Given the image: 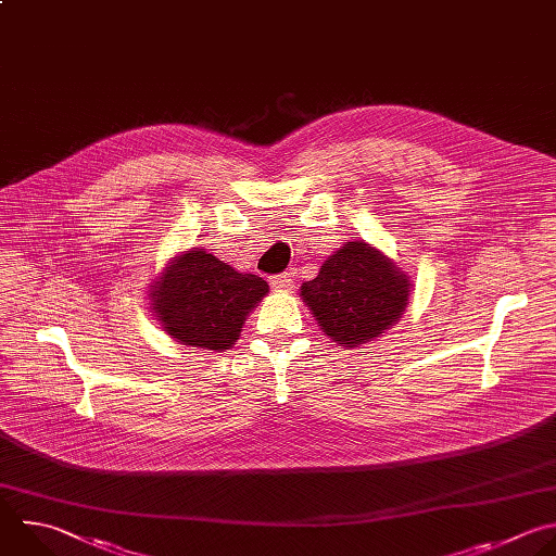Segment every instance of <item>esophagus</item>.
Listing matches in <instances>:
<instances>
[{
  "instance_id": "obj_1",
  "label": "esophagus",
  "mask_w": 556,
  "mask_h": 556,
  "mask_svg": "<svg viewBox=\"0 0 556 556\" xmlns=\"http://www.w3.org/2000/svg\"><path fill=\"white\" fill-rule=\"evenodd\" d=\"M270 286L275 290H292L294 288V273H279V275H273L270 277Z\"/></svg>"
}]
</instances>
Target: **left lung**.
Returning <instances> with one entry per match:
<instances>
[{"mask_svg":"<svg viewBox=\"0 0 556 556\" xmlns=\"http://www.w3.org/2000/svg\"><path fill=\"white\" fill-rule=\"evenodd\" d=\"M410 283L395 264L364 242H346L320 266L301 296L338 346L382 336L408 305Z\"/></svg>","mask_w":556,"mask_h":556,"instance_id":"8db88e82","label":"left lung"}]
</instances>
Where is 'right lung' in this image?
I'll list each match as a JSON object with an SVG mask.
<instances>
[{
    "instance_id": "right-lung-1",
    "label": "right lung",
    "mask_w": 556,
    "mask_h": 556,
    "mask_svg": "<svg viewBox=\"0 0 556 556\" xmlns=\"http://www.w3.org/2000/svg\"><path fill=\"white\" fill-rule=\"evenodd\" d=\"M266 292L262 277L238 273L199 249L174 260L154 283L152 307L176 342L225 351Z\"/></svg>"
}]
</instances>
